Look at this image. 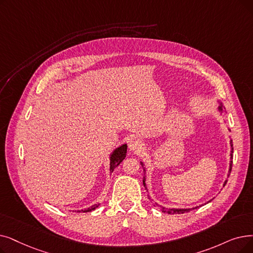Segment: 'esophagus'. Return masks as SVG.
Masks as SVG:
<instances>
[{"instance_id":"esophagus-1","label":"esophagus","mask_w":253,"mask_h":253,"mask_svg":"<svg viewBox=\"0 0 253 253\" xmlns=\"http://www.w3.org/2000/svg\"><path fill=\"white\" fill-rule=\"evenodd\" d=\"M144 142L139 139H133L130 141L129 144V150L132 151L134 153H140L142 150H144Z\"/></svg>"}]
</instances>
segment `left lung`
I'll return each instance as SVG.
<instances>
[{
  "label": "left lung",
  "mask_w": 253,
  "mask_h": 253,
  "mask_svg": "<svg viewBox=\"0 0 253 253\" xmlns=\"http://www.w3.org/2000/svg\"><path fill=\"white\" fill-rule=\"evenodd\" d=\"M218 111L220 112V113H222L223 111H224V107H223V105H222V103H220V105L218 106ZM232 140H230V147H232V152L233 153V145H232ZM230 153V160H229V169H228V177H229V173H230V171H232V167H233V154ZM140 164H141V167L144 168V163L142 162H140ZM146 169L144 168V179H142V183H144V186H145V188L147 189V187H146ZM226 182H227V180H225V182H224V184H223V187L225 186V184H226ZM148 190V189H147ZM150 199V197H149ZM211 202V201H210ZM157 205V204H156ZM158 207H160V210L163 212V213H169V214H183V213H186V212H189V211H191V210H194V209H197L199 207H195V208H192V209H173V208H164V207H161V206H159V205H157Z\"/></svg>",
  "instance_id": "1"
}]
</instances>
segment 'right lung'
<instances>
[{
	"mask_svg": "<svg viewBox=\"0 0 253 253\" xmlns=\"http://www.w3.org/2000/svg\"><path fill=\"white\" fill-rule=\"evenodd\" d=\"M126 153H127V145L126 144L120 146L119 148L114 150V152L111 154V157H109V160H111V162H109V171L113 172L119 164L125 159ZM98 206H99V204H95V205L91 206L90 208L84 209V210H79L78 212H83V213L91 212V211L95 210L96 208H98Z\"/></svg>",
	"mask_w": 253,
	"mask_h": 253,
	"instance_id": "add662e5",
	"label": "right lung"
}]
</instances>
